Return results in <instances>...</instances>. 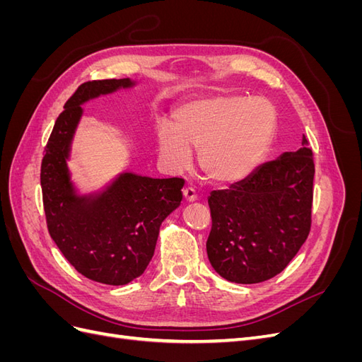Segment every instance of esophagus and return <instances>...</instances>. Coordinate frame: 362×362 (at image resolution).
<instances>
[{
    "label": "esophagus",
    "mask_w": 362,
    "mask_h": 362,
    "mask_svg": "<svg viewBox=\"0 0 362 362\" xmlns=\"http://www.w3.org/2000/svg\"><path fill=\"white\" fill-rule=\"evenodd\" d=\"M182 194H184V199L187 202H194L198 199V194H196V190L193 187H185L182 190Z\"/></svg>",
    "instance_id": "esophagus-1"
}]
</instances>
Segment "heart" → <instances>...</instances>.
Wrapping results in <instances>:
<instances>
[{"label":"heart","mask_w":362,"mask_h":362,"mask_svg":"<svg viewBox=\"0 0 362 362\" xmlns=\"http://www.w3.org/2000/svg\"><path fill=\"white\" fill-rule=\"evenodd\" d=\"M276 112L266 98L211 95L185 101L157 128L160 157L184 169L198 149L201 170L216 182L246 178L264 160L276 133Z\"/></svg>","instance_id":"heart-1"}]
</instances>
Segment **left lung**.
<instances>
[{
  "instance_id": "1",
  "label": "left lung",
  "mask_w": 362,
  "mask_h": 362,
  "mask_svg": "<svg viewBox=\"0 0 362 362\" xmlns=\"http://www.w3.org/2000/svg\"><path fill=\"white\" fill-rule=\"evenodd\" d=\"M302 145L208 198L206 254L222 278L237 284L267 281L288 266L308 238L315 169L305 136Z\"/></svg>"
}]
</instances>
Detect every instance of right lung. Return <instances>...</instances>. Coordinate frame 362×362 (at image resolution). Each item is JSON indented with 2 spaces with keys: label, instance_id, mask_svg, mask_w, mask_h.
<instances>
[{
  "label": "right lung",
  "instance_id": "add662e5",
  "mask_svg": "<svg viewBox=\"0 0 362 362\" xmlns=\"http://www.w3.org/2000/svg\"><path fill=\"white\" fill-rule=\"evenodd\" d=\"M129 86L133 81L128 78L83 83L54 124L40 166L51 238L76 272L108 286H124L145 272L154 255L160 225L181 204L185 182L124 173L96 198L74 193L66 158L81 104Z\"/></svg>",
  "mask_w": 362,
  "mask_h": 362
}]
</instances>
